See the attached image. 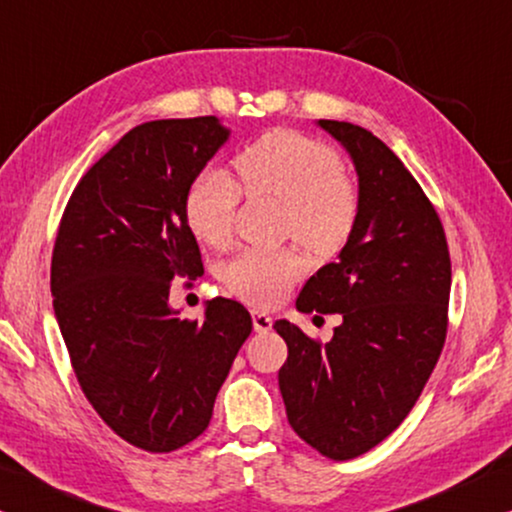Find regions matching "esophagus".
Returning a JSON list of instances; mask_svg holds the SVG:
<instances>
[{
  "instance_id": "esophagus-1",
  "label": "esophagus",
  "mask_w": 512,
  "mask_h": 512,
  "mask_svg": "<svg viewBox=\"0 0 512 512\" xmlns=\"http://www.w3.org/2000/svg\"><path fill=\"white\" fill-rule=\"evenodd\" d=\"M271 325H274V318H271L267 311L252 309V327H255V332L264 335V332L271 330Z\"/></svg>"
}]
</instances>
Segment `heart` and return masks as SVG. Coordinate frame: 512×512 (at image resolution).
Here are the masks:
<instances>
[{"label":"heart","instance_id":"heart-1","mask_svg":"<svg viewBox=\"0 0 512 512\" xmlns=\"http://www.w3.org/2000/svg\"><path fill=\"white\" fill-rule=\"evenodd\" d=\"M234 180L206 170L189 187L187 222L199 241L215 248L229 241L241 199L236 186L250 199L281 203L283 231L313 255L330 257L349 241L358 196L330 147L299 133H267L236 156ZM304 274L297 250H243L224 267V283L248 302L274 304Z\"/></svg>","mask_w":512,"mask_h":512}]
</instances>
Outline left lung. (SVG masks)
<instances>
[{
	"label": "left lung",
	"mask_w": 512,
	"mask_h": 512,
	"mask_svg": "<svg viewBox=\"0 0 512 512\" xmlns=\"http://www.w3.org/2000/svg\"><path fill=\"white\" fill-rule=\"evenodd\" d=\"M356 168L358 215L337 262L313 274L297 311L342 313L318 344L290 320L278 370L299 438L330 459H353L388 438L417 403L447 332L452 264L440 217L405 163L365 128L318 119Z\"/></svg>",
	"instance_id": "left-lung-1"
}]
</instances>
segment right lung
<instances>
[{"label":"right lung","mask_w":512,"mask_h":512,"mask_svg":"<svg viewBox=\"0 0 512 512\" xmlns=\"http://www.w3.org/2000/svg\"><path fill=\"white\" fill-rule=\"evenodd\" d=\"M229 135L217 117L135 126L81 177L53 248V311L81 391L147 452L206 431L252 330L236 299H210L201 320L168 302L175 276L203 274L185 203Z\"/></svg>","instance_id":"obj_1"}]
</instances>
